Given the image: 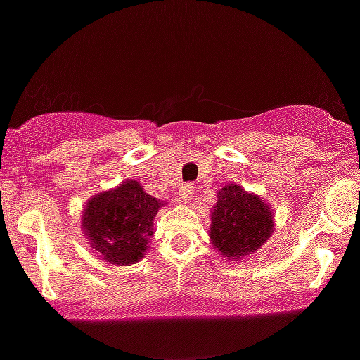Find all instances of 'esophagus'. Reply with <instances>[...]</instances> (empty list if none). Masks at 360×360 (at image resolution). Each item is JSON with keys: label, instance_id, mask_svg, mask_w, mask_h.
Returning a JSON list of instances; mask_svg holds the SVG:
<instances>
[{"label": "esophagus", "instance_id": "obj_1", "mask_svg": "<svg viewBox=\"0 0 360 360\" xmlns=\"http://www.w3.org/2000/svg\"><path fill=\"white\" fill-rule=\"evenodd\" d=\"M179 196H181V201H183L184 205L189 203V201H191L194 198V186L193 184L183 186V188H181V191H179Z\"/></svg>", "mask_w": 360, "mask_h": 360}]
</instances>
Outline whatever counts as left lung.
Segmentation results:
<instances>
[{"mask_svg": "<svg viewBox=\"0 0 360 360\" xmlns=\"http://www.w3.org/2000/svg\"><path fill=\"white\" fill-rule=\"evenodd\" d=\"M210 238L221 257L240 260L255 254L274 232V214L264 198L238 184H225L217 194Z\"/></svg>", "mask_w": 360, "mask_h": 360, "instance_id": "obj_1", "label": "left lung"}]
</instances>
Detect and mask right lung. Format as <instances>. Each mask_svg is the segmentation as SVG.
Instances as JSON below:
<instances>
[{"label":"right lung","mask_w":360,"mask_h":360,"mask_svg":"<svg viewBox=\"0 0 360 360\" xmlns=\"http://www.w3.org/2000/svg\"><path fill=\"white\" fill-rule=\"evenodd\" d=\"M164 205L134 179L93 196L81 218L91 249L113 266L139 262L147 254L154 218Z\"/></svg>","instance_id":"add662e5"}]
</instances>
